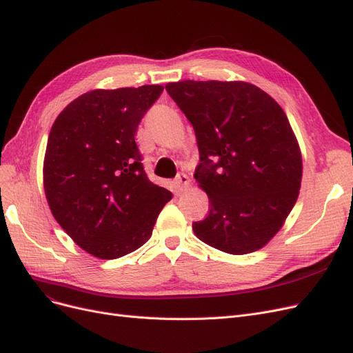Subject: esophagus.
<instances>
[{
    "label": "esophagus",
    "mask_w": 353,
    "mask_h": 353,
    "mask_svg": "<svg viewBox=\"0 0 353 353\" xmlns=\"http://www.w3.org/2000/svg\"><path fill=\"white\" fill-rule=\"evenodd\" d=\"M188 184H190V178L185 174H178V176L174 181L176 191H183L185 187H188Z\"/></svg>",
    "instance_id": "obj_1"
}]
</instances>
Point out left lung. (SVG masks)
Wrapping results in <instances>:
<instances>
[{
	"mask_svg": "<svg viewBox=\"0 0 353 353\" xmlns=\"http://www.w3.org/2000/svg\"><path fill=\"white\" fill-rule=\"evenodd\" d=\"M168 94L194 128V178L210 201L193 223L199 240L231 254L268 243L292 212L302 156L292 126L271 95L248 82L181 81Z\"/></svg>",
	"mask_w": 353,
	"mask_h": 353,
	"instance_id": "8db88e82",
	"label": "left lung"
}]
</instances>
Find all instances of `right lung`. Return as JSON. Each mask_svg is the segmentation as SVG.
<instances>
[{
  "instance_id": "add662e5",
  "label": "right lung",
  "mask_w": 353,
  "mask_h": 353,
  "mask_svg": "<svg viewBox=\"0 0 353 353\" xmlns=\"http://www.w3.org/2000/svg\"><path fill=\"white\" fill-rule=\"evenodd\" d=\"M162 85L95 90L73 100L52 125L44 188L52 216L90 254L117 259L152 237L172 193L148 179L135 143Z\"/></svg>"
}]
</instances>
